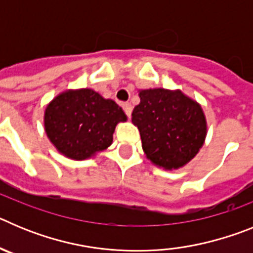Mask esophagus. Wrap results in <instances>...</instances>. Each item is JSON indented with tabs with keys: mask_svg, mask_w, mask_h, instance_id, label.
Wrapping results in <instances>:
<instances>
[{
	"mask_svg": "<svg viewBox=\"0 0 253 253\" xmlns=\"http://www.w3.org/2000/svg\"><path fill=\"white\" fill-rule=\"evenodd\" d=\"M123 109H124V113L126 114V116H128L129 119H130L131 110H133V107H131V105L129 104V102H125V104L123 105Z\"/></svg>",
	"mask_w": 253,
	"mask_h": 253,
	"instance_id": "esophagus-1",
	"label": "esophagus"
}]
</instances>
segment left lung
<instances>
[{"mask_svg": "<svg viewBox=\"0 0 253 253\" xmlns=\"http://www.w3.org/2000/svg\"><path fill=\"white\" fill-rule=\"evenodd\" d=\"M131 122L138 126L147 158L166 169L185 166L204 144L207 122L203 109L181 91H139Z\"/></svg>", "mask_w": 253, "mask_h": 253, "instance_id": "8db88e82", "label": "left lung"}]
</instances>
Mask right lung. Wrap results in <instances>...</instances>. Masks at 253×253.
<instances>
[{"instance_id":"right-lung-1","label":"right lung","mask_w":253,"mask_h":253,"mask_svg":"<svg viewBox=\"0 0 253 253\" xmlns=\"http://www.w3.org/2000/svg\"><path fill=\"white\" fill-rule=\"evenodd\" d=\"M126 115L115 101L90 88L66 91L46 106L44 126L55 148L72 160H86L113 143Z\"/></svg>"}]
</instances>
